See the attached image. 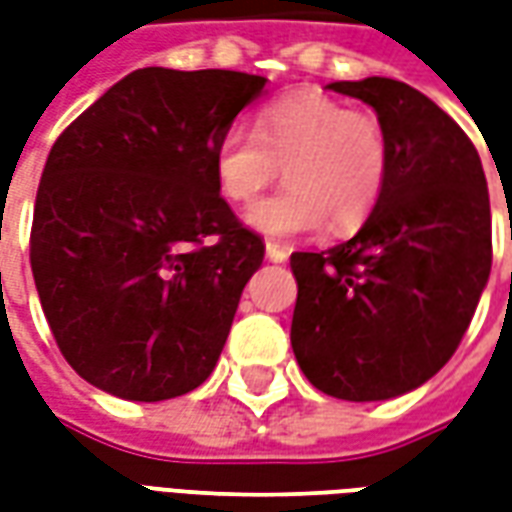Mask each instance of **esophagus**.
I'll return each instance as SVG.
<instances>
[{
  "mask_svg": "<svg viewBox=\"0 0 512 512\" xmlns=\"http://www.w3.org/2000/svg\"><path fill=\"white\" fill-rule=\"evenodd\" d=\"M266 257H268V260H271V263H285V260H288V249H285V246L271 244V241H268V244H266Z\"/></svg>",
  "mask_w": 512,
  "mask_h": 512,
  "instance_id": "34e87169",
  "label": "esophagus"
}]
</instances>
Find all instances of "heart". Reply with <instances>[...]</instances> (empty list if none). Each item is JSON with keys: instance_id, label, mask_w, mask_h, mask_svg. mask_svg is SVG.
I'll return each instance as SVG.
<instances>
[{"instance_id": "heart-1", "label": "heart", "mask_w": 512, "mask_h": 512, "mask_svg": "<svg viewBox=\"0 0 512 512\" xmlns=\"http://www.w3.org/2000/svg\"><path fill=\"white\" fill-rule=\"evenodd\" d=\"M389 158L376 115L321 90H299L263 106L252 131L227 128L216 142L213 175L227 200L252 202L282 167L288 186L246 213L257 233L293 238L326 222L332 233H348L376 211Z\"/></svg>"}]
</instances>
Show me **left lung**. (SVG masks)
<instances>
[{"label":"left lung","instance_id":"8db88e82","mask_svg":"<svg viewBox=\"0 0 512 512\" xmlns=\"http://www.w3.org/2000/svg\"><path fill=\"white\" fill-rule=\"evenodd\" d=\"M376 109L389 178L359 233L293 252L290 345L315 389L370 403L406 395L450 362L491 274V202L472 139L395 79L334 82Z\"/></svg>","mask_w":512,"mask_h":512}]
</instances>
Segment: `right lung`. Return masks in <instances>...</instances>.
<instances>
[{"instance_id":"right-lung-1","label":"right lung","mask_w":512,"mask_h":512,"mask_svg":"<svg viewBox=\"0 0 512 512\" xmlns=\"http://www.w3.org/2000/svg\"><path fill=\"white\" fill-rule=\"evenodd\" d=\"M266 82L139 68L51 147L32 277L62 356L109 395H186L219 362L266 246L222 200L213 153Z\"/></svg>"}]
</instances>
